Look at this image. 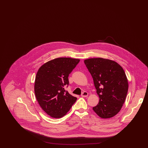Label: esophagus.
Masks as SVG:
<instances>
[{
    "label": "esophagus",
    "mask_w": 148,
    "mask_h": 148,
    "mask_svg": "<svg viewBox=\"0 0 148 148\" xmlns=\"http://www.w3.org/2000/svg\"><path fill=\"white\" fill-rule=\"evenodd\" d=\"M88 95V92H85V91L83 92L82 94V95H81V96H82V97H87Z\"/></svg>",
    "instance_id": "1"
}]
</instances>
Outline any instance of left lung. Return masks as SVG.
<instances>
[{
	"label": "left lung",
	"instance_id": "left-lung-1",
	"mask_svg": "<svg viewBox=\"0 0 148 148\" xmlns=\"http://www.w3.org/2000/svg\"><path fill=\"white\" fill-rule=\"evenodd\" d=\"M84 63L99 97L93 110L101 118H112L121 110L127 93L128 82L124 69L116 62L101 58L86 59Z\"/></svg>",
	"mask_w": 148,
	"mask_h": 148
}]
</instances>
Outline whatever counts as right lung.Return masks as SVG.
I'll use <instances>...</instances> for the list:
<instances>
[{
  "instance_id": "right-lung-1",
  "label": "right lung",
  "mask_w": 148,
  "mask_h": 148,
  "mask_svg": "<svg viewBox=\"0 0 148 148\" xmlns=\"http://www.w3.org/2000/svg\"><path fill=\"white\" fill-rule=\"evenodd\" d=\"M80 60L58 58L44 64L35 77L34 92L42 110L51 117L60 118L71 109L77 98L65 90L68 77Z\"/></svg>"
}]
</instances>
